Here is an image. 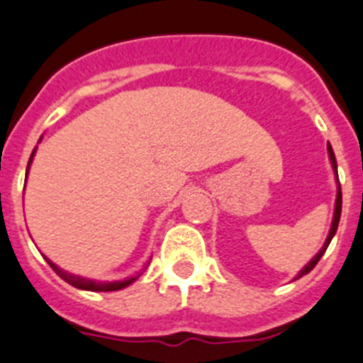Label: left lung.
Masks as SVG:
<instances>
[{
  "label": "left lung",
  "mask_w": 363,
  "mask_h": 363,
  "mask_svg": "<svg viewBox=\"0 0 363 363\" xmlns=\"http://www.w3.org/2000/svg\"><path fill=\"white\" fill-rule=\"evenodd\" d=\"M328 157H330V164H332V169H334V173H336L337 177V164H336V157H334V151H332L330 144H328ZM340 216H342V186H340V179H337V197H336V210H334V219H332V227H330V233H328L327 240H325V245L321 247V251L315 255V257L312 258V260L304 266V269L301 271L299 275H297V279H301L303 275H308L310 271L313 269V267L318 266V262L321 260V257L325 255V251H327L328 243H330V240L334 238V234H336L337 230V223H340Z\"/></svg>",
  "instance_id": "8db88e82"
}]
</instances>
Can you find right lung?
Returning a JSON list of instances; mask_svg holds the SVG:
<instances>
[{
  "mask_svg": "<svg viewBox=\"0 0 363 363\" xmlns=\"http://www.w3.org/2000/svg\"><path fill=\"white\" fill-rule=\"evenodd\" d=\"M33 155H35V151H33ZM33 155L31 158H29V164H31L33 160ZM48 260V258H45ZM48 264L51 266V269L57 273V275L60 277L62 280H66L68 284L75 286V288H81V290H88V291H116V290H121V288H125V286H129L130 282H135V279H127V280H121V282H96V280H88V279H81V277L77 275H72V273H66V271H62L60 267H57L51 260H48Z\"/></svg>",
  "mask_w": 363,
  "mask_h": 363,
  "instance_id": "1",
  "label": "right lung"
}]
</instances>
